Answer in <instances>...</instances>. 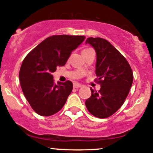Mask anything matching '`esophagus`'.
Here are the masks:
<instances>
[{
	"label": "esophagus",
	"instance_id": "obj_1",
	"mask_svg": "<svg viewBox=\"0 0 153 153\" xmlns=\"http://www.w3.org/2000/svg\"><path fill=\"white\" fill-rule=\"evenodd\" d=\"M82 85H80V84L79 83H74V88H79V87H82Z\"/></svg>",
	"mask_w": 153,
	"mask_h": 153
}]
</instances>
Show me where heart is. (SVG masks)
Returning a JSON list of instances; mask_svg holds the SVG:
<instances>
[{"instance_id":"1","label":"heart","mask_w":153,"mask_h":153,"mask_svg":"<svg viewBox=\"0 0 153 153\" xmlns=\"http://www.w3.org/2000/svg\"><path fill=\"white\" fill-rule=\"evenodd\" d=\"M85 50H87V49H85Z\"/></svg>"}]
</instances>
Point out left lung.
<instances>
[{"mask_svg":"<svg viewBox=\"0 0 153 153\" xmlns=\"http://www.w3.org/2000/svg\"><path fill=\"white\" fill-rule=\"evenodd\" d=\"M97 54L95 81L100 90H91L85 105L91 114L100 118L112 116L122 106L133 82V72L129 63L116 48L100 37H89Z\"/></svg>","mask_w":153,"mask_h":153,"instance_id":"1","label":"left lung"}]
</instances>
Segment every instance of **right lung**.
Returning <instances> with one entry per match:
<instances>
[{
    "mask_svg": "<svg viewBox=\"0 0 153 153\" xmlns=\"http://www.w3.org/2000/svg\"><path fill=\"white\" fill-rule=\"evenodd\" d=\"M85 36L53 35L44 39L24 59L19 81L26 99L37 114L52 116L63 107L73 89L71 81L54 82L52 73L66 64Z\"/></svg>",
    "mask_w": 153,
    "mask_h": 153,
    "instance_id": "right-lung-1",
    "label": "right lung"
}]
</instances>
